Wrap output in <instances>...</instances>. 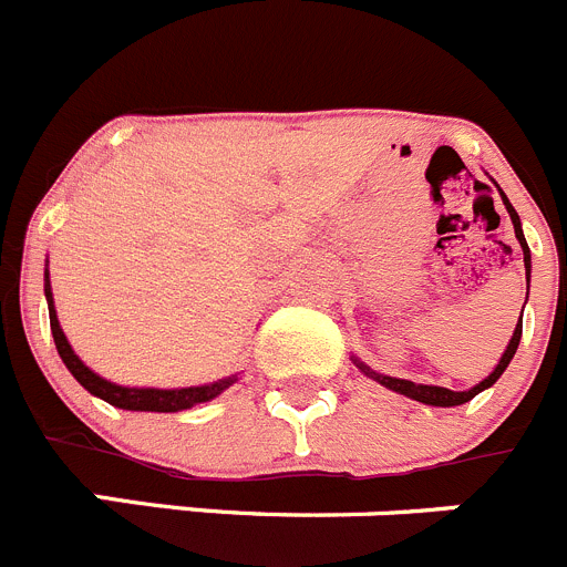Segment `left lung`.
<instances>
[{"mask_svg":"<svg viewBox=\"0 0 567 567\" xmlns=\"http://www.w3.org/2000/svg\"><path fill=\"white\" fill-rule=\"evenodd\" d=\"M498 193H501V200H504L506 212H509L512 226H515V237H517V243H520V248H523V266H526V282H528V274H532V251H528V243H526V237H523L520 215H517L515 206L509 204V198H506V195H504V189L498 187ZM526 299H528V293H526ZM520 336H523V316H520V321H517V324H515V332H512V341L506 343V349H504V355H501L498 367L492 369V372L486 374V378L481 380V383H475L473 389H467V391H451V389H444V385L411 383V380L391 378V374H380V372H374L372 367H367V363H363L361 358H355V355H352V361H355V367L361 369V372L367 374V378H372L374 383L385 385V389H389V391H396V394L411 396V400H416V403L436 405V409H453V405H464V403H470V400H473L475 394H481V391H484V389H489V385L498 383V378H501V374L506 372V367H509V363H512V358H515L517 343H520Z\"/></svg>","mask_w":567,"mask_h":567,"instance_id":"8db88e82","label":"left lung"}]
</instances>
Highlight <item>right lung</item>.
<instances>
[{
  "instance_id": "1",
  "label": "right lung",
  "mask_w": 567,
  "mask_h": 567,
  "mask_svg": "<svg viewBox=\"0 0 567 567\" xmlns=\"http://www.w3.org/2000/svg\"><path fill=\"white\" fill-rule=\"evenodd\" d=\"M44 296H47V308H50V330L52 338H55L58 355L66 363V369L72 372V378L89 391V394L100 396L114 409L123 411H158V414H173V411L193 409V405L209 403L218 394H224L231 383H237V374H229V378H220L215 383L204 385H187V389H145V385H120L111 383V380L100 378L94 369H89L81 358L75 355L72 343L66 341L61 330V321H58L55 313V301H52V285H50V268H44Z\"/></svg>"
}]
</instances>
